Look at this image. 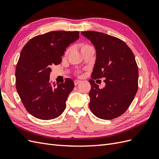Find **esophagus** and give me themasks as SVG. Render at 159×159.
I'll use <instances>...</instances> for the list:
<instances>
[{"instance_id":"obj_1","label":"esophagus","mask_w":159,"mask_h":159,"mask_svg":"<svg viewBox=\"0 0 159 159\" xmlns=\"http://www.w3.org/2000/svg\"><path fill=\"white\" fill-rule=\"evenodd\" d=\"M81 82V81L80 80H74V84H75V85H77L78 84H79Z\"/></svg>"}]
</instances>
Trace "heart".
Returning <instances> with one entry per match:
<instances>
[{
  "label": "heart",
  "mask_w": 159,
  "mask_h": 159,
  "mask_svg": "<svg viewBox=\"0 0 159 159\" xmlns=\"http://www.w3.org/2000/svg\"><path fill=\"white\" fill-rule=\"evenodd\" d=\"M90 46H89V45H88V44H81V50H83L84 49H85V48H88V47H89ZM69 52H70V49L68 48V49H67L66 50V52H65V53H64V55L66 56L67 55H68V54H69Z\"/></svg>",
  "instance_id": "obj_1"
}]
</instances>
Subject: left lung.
Wrapping results in <instances>:
<instances>
[{"label":"left lung","mask_w":159,"mask_h":159,"mask_svg":"<svg viewBox=\"0 0 159 159\" xmlns=\"http://www.w3.org/2000/svg\"><path fill=\"white\" fill-rule=\"evenodd\" d=\"M96 50L91 80L89 108L96 117L113 119L126 111L138 89L139 70L132 50L123 40L102 32H81ZM104 78L106 86L98 88L94 79Z\"/></svg>","instance_id":"obj_1"}]
</instances>
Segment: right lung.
I'll list each match as a JSON object with an SVG mask.
<instances>
[{"mask_svg":"<svg viewBox=\"0 0 159 159\" xmlns=\"http://www.w3.org/2000/svg\"><path fill=\"white\" fill-rule=\"evenodd\" d=\"M79 32L52 31L34 37L22 48L16 68V88L27 111L42 120L55 119L64 112L66 102L74 88L66 78L64 83L52 84L51 68L58 65Z\"/></svg>","mask_w":159,"mask_h":159,"instance_id":"obj_1","label":"right lung"}]
</instances>
